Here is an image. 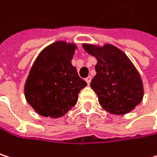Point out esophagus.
<instances>
[{"instance_id": "34e87169", "label": "esophagus", "mask_w": 157, "mask_h": 157, "mask_svg": "<svg viewBox=\"0 0 157 157\" xmlns=\"http://www.w3.org/2000/svg\"><path fill=\"white\" fill-rule=\"evenodd\" d=\"M86 82L87 83L88 86L90 85V82H91V77H90V76H88L87 78H86Z\"/></svg>"}]
</instances>
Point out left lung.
<instances>
[{
	"mask_svg": "<svg viewBox=\"0 0 157 157\" xmlns=\"http://www.w3.org/2000/svg\"><path fill=\"white\" fill-rule=\"evenodd\" d=\"M84 49L98 60L97 74L90 86L104 110L113 114H126L140 104L143 98L140 75L128 56L116 46L83 44Z\"/></svg>",
	"mask_w": 157,
	"mask_h": 157,
	"instance_id": "left-lung-1",
	"label": "left lung"
}]
</instances>
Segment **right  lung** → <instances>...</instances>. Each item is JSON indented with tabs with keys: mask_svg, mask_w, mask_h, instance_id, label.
Listing matches in <instances>:
<instances>
[{
	"mask_svg": "<svg viewBox=\"0 0 157 157\" xmlns=\"http://www.w3.org/2000/svg\"><path fill=\"white\" fill-rule=\"evenodd\" d=\"M76 45L58 41L45 47L33 63L25 83L28 103L44 117L59 118L77 102L87 86L71 65Z\"/></svg>",
	"mask_w": 157,
	"mask_h": 157,
	"instance_id": "right-lung-1",
	"label": "right lung"
}]
</instances>
